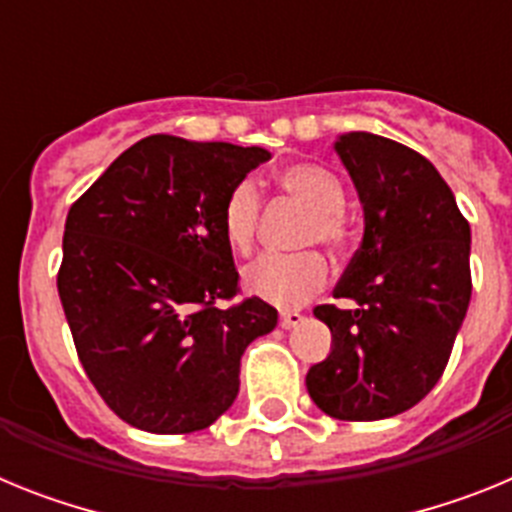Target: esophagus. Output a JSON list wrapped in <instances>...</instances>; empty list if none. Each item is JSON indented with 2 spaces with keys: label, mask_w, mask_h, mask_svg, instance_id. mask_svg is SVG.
<instances>
[{
  "label": "esophagus",
  "mask_w": 512,
  "mask_h": 512,
  "mask_svg": "<svg viewBox=\"0 0 512 512\" xmlns=\"http://www.w3.org/2000/svg\"><path fill=\"white\" fill-rule=\"evenodd\" d=\"M302 320H305V315H302V312H297V310H284L282 315H279V325H282V328H295V325H300Z\"/></svg>",
  "instance_id": "esophagus-1"
}]
</instances>
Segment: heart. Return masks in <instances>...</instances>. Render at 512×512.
Masks as SVG:
<instances>
[{"mask_svg": "<svg viewBox=\"0 0 512 512\" xmlns=\"http://www.w3.org/2000/svg\"><path fill=\"white\" fill-rule=\"evenodd\" d=\"M274 182L289 200L307 210L300 246L323 243L333 253H341L348 246L351 230L343 217L346 192L333 171L302 161V164H289L279 169ZM259 220L261 192L251 179H243L230 189L223 202V212H220L225 243L235 253H251ZM328 274V264L315 251L292 253V256L266 253L243 271V284L251 295L261 297L271 305L295 307L320 292L328 282Z\"/></svg>", "mask_w": 512, "mask_h": 512, "instance_id": "obj_1", "label": "heart"}]
</instances>
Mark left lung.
<instances>
[{"mask_svg": "<svg viewBox=\"0 0 512 512\" xmlns=\"http://www.w3.org/2000/svg\"><path fill=\"white\" fill-rule=\"evenodd\" d=\"M336 153L364 207V238L336 297L318 305L333 333L328 359L310 366L307 392L338 420H382L436 387L472 297L467 217L436 166L374 133H346Z\"/></svg>", "mask_w": 512, "mask_h": 512, "instance_id": "left-lung-1", "label": "left lung"}]
</instances>
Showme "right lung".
I'll list each match as a JSON object with an SVG mask.
<instances>
[{"mask_svg": "<svg viewBox=\"0 0 512 512\" xmlns=\"http://www.w3.org/2000/svg\"><path fill=\"white\" fill-rule=\"evenodd\" d=\"M269 158L259 146L148 135L71 205L63 312L107 408L140 431L215 423L238 395L246 346L277 328L259 297L217 307L241 292L223 202Z\"/></svg>", "mask_w": 512, "mask_h": 512, "instance_id": "right-lung-1", "label": "right lung"}]
</instances>
